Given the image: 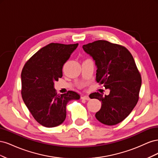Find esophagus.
<instances>
[{
    "label": "esophagus",
    "mask_w": 158,
    "mask_h": 158,
    "mask_svg": "<svg viewBox=\"0 0 158 158\" xmlns=\"http://www.w3.org/2000/svg\"><path fill=\"white\" fill-rule=\"evenodd\" d=\"M81 98H82V99H85V100H89L90 98H89V96H88V95H82V97H81Z\"/></svg>",
    "instance_id": "esophagus-1"
}]
</instances>
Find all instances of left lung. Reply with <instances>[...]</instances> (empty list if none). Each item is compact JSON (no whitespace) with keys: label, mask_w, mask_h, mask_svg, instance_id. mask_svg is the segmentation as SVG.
I'll return each instance as SVG.
<instances>
[{"label":"left lung","mask_w":158,"mask_h":158,"mask_svg":"<svg viewBox=\"0 0 158 158\" xmlns=\"http://www.w3.org/2000/svg\"><path fill=\"white\" fill-rule=\"evenodd\" d=\"M82 48L92 56L97 66L96 81L110 89L108 95H89L102 102L95 117L106 125H114L128 116L139 98L142 79L132 55L125 47L98 40Z\"/></svg>","instance_id":"left-lung-1"}]
</instances>
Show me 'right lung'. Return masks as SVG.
I'll list each match as a JSON object with an SVG mask.
<instances>
[{
    "label": "right lung",
    "mask_w": 158,
    "mask_h": 158,
    "mask_svg": "<svg viewBox=\"0 0 158 158\" xmlns=\"http://www.w3.org/2000/svg\"><path fill=\"white\" fill-rule=\"evenodd\" d=\"M78 44L64 45L51 43L40 49L22 69V96L32 116L40 125L51 128L66 118V106L80 95L73 91L57 94L54 82L63 76V66Z\"/></svg>",
    "instance_id": "obj_1"
}]
</instances>
